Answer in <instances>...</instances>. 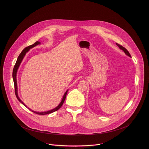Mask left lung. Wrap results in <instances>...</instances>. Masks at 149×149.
I'll return each instance as SVG.
<instances>
[{"label": "left lung", "instance_id": "left-lung-1", "mask_svg": "<svg viewBox=\"0 0 149 149\" xmlns=\"http://www.w3.org/2000/svg\"><path fill=\"white\" fill-rule=\"evenodd\" d=\"M116 45L119 47V49H121V50H123V52L125 53V54H126V55H127V56H128L129 57H131V55H130V54L129 53L128 51L127 50L125 47H123L122 45H119V44H118V43H116Z\"/></svg>", "mask_w": 149, "mask_h": 149}]
</instances>
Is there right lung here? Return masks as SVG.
<instances>
[{"mask_svg": "<svg viewBox=\"0 0 149 149\" xmlns=\"http://www.w3.org/2000/svg\"><path fill=\"white\" fill-rule=\"evenodd\" d=\"M40 44V42H38V41H37L36 42L34 43V44L31 45H30L26 47H25L22 51L21 54L19 55L18 57V59L17 60V62L14 65V69H13V80H14V88H15V95H16V97L18 99V100L23 105H24V106L26 107L27 108H29V109L31 110L29 108H28L23 103V102H22L21 100L19 99V97H18V88H17V70H18V69L19 66V65L21 63L22 61L23 58V57H24L26 52H27L30 49L37 46V45H39ZM68 90H67L66 91V92L64 94V96H63V98L62 99V101L61 102V103H60V104L56 108H55L54 109H52V110H50V111H46V112H36V111H31L32 112H33L34 113H37L38 115H46V114H49V113H52L53 112H55L56 111H57L58 109H59L61 106H63V103H64V101L65 100V98H66V94H67V92H68Z\"/></svg>", "mask_w": 149, "mask_h": 149, "instance_id": "right-lung-1", "label": "right lung"}]
</instances>
